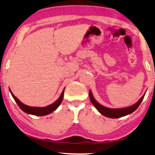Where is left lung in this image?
I'll return each instance as SVG.
<instances>
[{
  "label": "left lung",
  "mask_w": 155,
  "mask_h": 155,
  "mask_svg": "<svg viewBox=\"0 0 155 155\" xmlns=\"http://www.w3.org/2000/svg\"><path fill=\"white\" fill-rule=\"evenodd\" d=\"M144 96L145 95H143L141 98L135 104H134L133 106L127 107V108H119V109H114V108H106V107H104L101 106V104H99L98 102L95 100L94 96H93L91 91H89V97L90 100L93 105L96 107V108L98 110L99 112L101 113L102 115H105V116L110 117V118H117V117H120L123 116H125V115H127L128 114H130L133 112H134L136 109H137L138 107H139L140 104H141L142 101L143 100Z\"/></svg>",
  "instance_id": "obj_1"
}]
</instances>
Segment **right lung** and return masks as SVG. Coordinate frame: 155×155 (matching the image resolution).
I'll return each instance as SVG.
<instances>
[{"mask_svg": "<svg viewBox=\"0 0 155 155\" xmlns=\"http://www.w3.org/2000/svg\"><path fill=\"white\" fill-rule=\"evenodd\" d=\"M10 93H11V95L13 97L14 100L15 101V102L17 103L18 106L20 107V108L21 109L22 111H24L25 113H28V114L38 115V116H43V115H48L49 113H52L53 111H54L57 108H58V106L60 105V104L63 100L64 89L62 91V93H61L60 97L57 99L56 101L53 103L52 104L49 105V106H47L46 107H42V108H40V107H31V106H26V105H25L22 104V103L20 102V101L18 100L15 96H14L13 93L11 91H10Z\"/></svg>", "mask_w": 155, "mask_h": 155, "instance_id": "add662e5", "label": "right lung"}]
</instances>
